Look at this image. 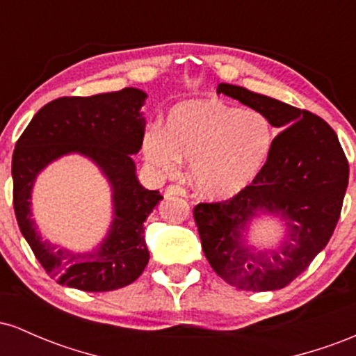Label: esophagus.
Here are the masks:
<instances>
[{
    "label": "esophagus",
    "instance_id": "esophagus-1",
    "mask_svg": "<svg viewBox=\"0 0 356 356\" xmlns=\"http://www.w3.org/2000/svg\"><path fill=\"white\" fill-rule=\"evenodd\" d=\"M172 195H181V197H186L187 192L182 186H175L174 184V186H169L165 189V197H172Z\"/></svg>",
    "mask_w": 356,
    "mask_h": 356
}]
</instances>
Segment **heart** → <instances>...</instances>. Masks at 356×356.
<instances>
[{"label": "heart", "instance_id": "b5f03b06", "mask_svg": "<svg viewBox=\"0 0 356 356\" xmlns=\"http://www.w3.org/2000/svg\"><path fill=\"white\" fill-rule=\"evenodd\" d=\"M275 142L271 122L259 110H241L218 99L187 100L167 117L165 132L147 130L144 154L167 175L189 161L201 194L227 199L257 177Z\"/></svg>", "mask_w": 356, "mask_h": 356}]
</instances>
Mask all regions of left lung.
<instances>
[{"mask_svg":"<svg viewBox=\"0 0 356 356\" xmlns=\"http://www.w3.org/2000/svg\"><path fill=\"white\" fill-rule=\"evenodd\" d=\"M218 93L263 112L281 132L246 189L227 201L194 207L202 251L226 283L275 291L300 276L328 244L348 187V161L334 130L308 110L229 83H219ZM257 211L286 222L289 234L275 252L252 253L243 246L242 232Z\"/></svg>","mask_w":356,"mask_h":356,"instance_id":"1","label":"left lung"}]
</instances>
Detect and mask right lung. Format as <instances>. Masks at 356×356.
I'll list each match as a JSON object with an SVG mask.
<instances>
[{
	"label": "right lung",
	"mask_w": 356,
	"mask_h": 356,
	"mask_svg": "<svg viewBox=\"0 0 356 356\" xmlns=\"http://www.w3.org/2000/svg\"><path fill=\"white\" fill-rule=\"evenodd\" d=\"M138 88L92 97H60L36 112L18 138L11 162L13 206L22 234L56 283L81 291H113L134 283L149 263L144 220L162 195L137 181V154L144 140ZM79 152L108 175L114 191V222L99 252L75 255L41 239L31 219L35 175L61 154Z\"/></svg>",
	"instance_id": "obj_1"
}]
</instances>
